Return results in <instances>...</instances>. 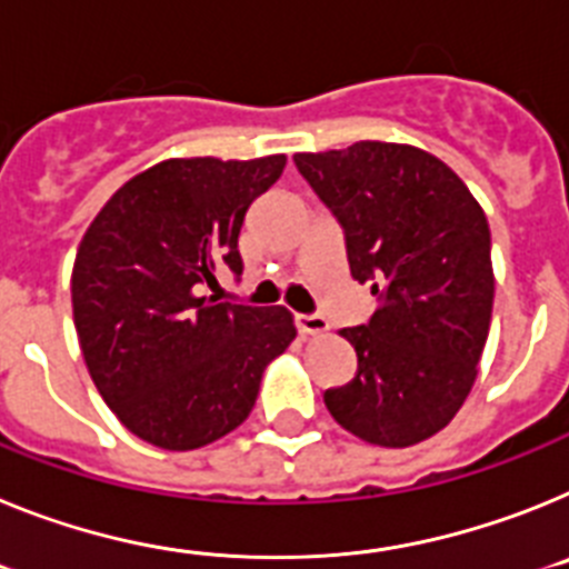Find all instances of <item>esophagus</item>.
I'll return each instance as SVG.
<instances>
[{"label": "esophagus", "instance_id": "34e87169", "mask_svg": "<svg viewBox=\"0 0 569 569\" xmlns=\"http://www.w3.org/2000/svg\"><path fill=\"white\" fill-rule=\"evenodd\" d=\"M295 323H298V329L303 335L329 332V320H326L323 315H298V318H295Z\"/></svg>", "mask_w": 569, "mask_h": 569}]
</instances>
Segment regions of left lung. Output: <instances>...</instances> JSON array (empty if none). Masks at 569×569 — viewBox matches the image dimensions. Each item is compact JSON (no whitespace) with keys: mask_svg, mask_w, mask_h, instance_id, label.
Segmentation results:
<instances>
[{"mask_svg":"<svg viewBox=\"0 0 569 569\" xmlns=\"http://www.w3.org/2000/svg\"><path fill=\"white\" fill-rule=\"evenodd\" d=\"M295 166L343 229L349 271L372 286L369 323L340 329L358 372L323 403L378 447L441 432L476 383L490 335V226L461 177L415 146L355 142L295 154Z\"/></svg>","mask_w":569,"mask_h":569,"instance_id":"obj_1","label":"left lung"}]
</instances>
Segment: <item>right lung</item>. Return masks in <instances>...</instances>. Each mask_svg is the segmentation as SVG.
<instances>
[{
    "mask_svg": "<svg viewBox=\"0 0 569 569\" xmlns=\"http://www.w3.org/2000/svg\"><path fill=\"white\" fill-rule=\"evenodd\" d=\"M283 166V154L157 162L88 226L71 274L73 326L102 401L142 441L186 452L229 435L298 335L283 306L209 295L220 271L240 278L246 211Z\"/></svg>",
    "mask_w": 569,
    "mask_h": 569,
    "instance_id": "1",
    "label": "right lung"
}]
</instances>
